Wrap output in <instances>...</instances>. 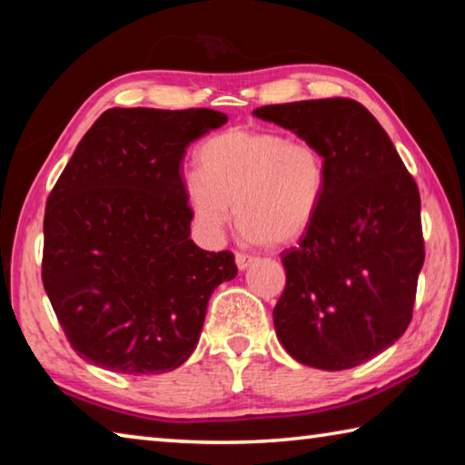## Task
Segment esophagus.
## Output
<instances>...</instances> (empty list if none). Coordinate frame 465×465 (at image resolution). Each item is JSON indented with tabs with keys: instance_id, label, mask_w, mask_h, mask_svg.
<instances>
[{
	"instance_id": "1",
	"label": "esophagus",
	"mask_w": 465,
	"mask_h": 465,
	"mask_svg": "<svg viewBox=\"0 0 465 465\" xmlns=\"http://www.w3.org/2000/svg\"><path fill=\"white\" fill-rule=\"evenodd\" d=\"M256 261V256H252V254H246V252H238V254H235V264H238V269L240 271H243V269H248V266Z\"/></svg>"
}]
</instances>
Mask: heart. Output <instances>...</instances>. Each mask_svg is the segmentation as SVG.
<instances>
[{"mask_svg": "<svg viewBox=\"0 0 465 465\" xmlns=\"http://www.w3.org/2000/svg\"><path fill=\"white\" fill-rule=\"evenodd\" d=\"M201 170L186 172L183 191L194 223L219 235L232 219L254 242H295L324 203L328 163L308 139L232 129L204 141Z\"/></svg>", "mask_w": 465, "mask_h": 465, "instance_id": "heart-1", "label": "heart"}]
</instances>
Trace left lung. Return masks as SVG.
<instances>
[{
    "instance_id": "left-lung-1",
    "label": "left lung",
    "mask_w": 465,
    "mask_h": 465,
    "mask_svg": "<svg viewBox=\"0 0 465 465\" xmlns=\"http://www.w3.org/2000/svg\"><path fill=\"white\" fill-rule=\"evenodd\" d=\"M254 116L316 143L328 163L324 203L297 248L274 330L299 363L341 371L380 355L412 320L424 262L420 194L388 133L351 98L302 100Z\"/></svg>"
}]
</instances>
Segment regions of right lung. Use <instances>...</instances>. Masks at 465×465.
I'll return each mask as SVG.
<instances>
[{"mask_svg": "<svg viewBox=\"0 0 465 465\" xmlns=\"http://www.w3.org/2000/svg\"><path fill=\"white\" fill-rule=\"evenodd\" d=\"M225 123L211 108H110L61 172L45 209L43 285L88 363L155 375L196 349L211 293L238 266L191 240L180 163Z\"/></svg>", "mask_w": 465, "mask_h": 465, "instance_id": "right-lung-1", "label": "right lung"}]
</instances>
